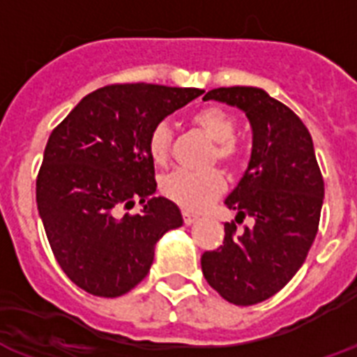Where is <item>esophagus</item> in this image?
<instances>
[{
	"label": "esophagus",
	"instance_id": "esophagus-1",
	"mask_svg": "<svg viewBox=\"0 0 357 357\" xmlns=\"http://www.w3.org/2000/svg\"><path fill=\"white\" fill-rule=\"evenodd\" d=\"M196 220H197V215H194L192 212L183 211V221H185V225H192Z\"/></svg>",
	"mask_w": 357,
	"mask_h": 357
}]
</instances>
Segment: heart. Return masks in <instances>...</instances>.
Masks as SVG:
<instances>
[{"label": "heart", "mask_w": 357, "mask_h": 357, "mask_svg": "<svg viewBox=\"0 0 357 357\" xmlns=\"http://www.w3.org/2000/svg\"><path fill=\"white\" fill-rule=\"evenodd\" d=\"M192 123L202 128L206 136L215 142L214 158L225 165H236L239 158L234 143L236 119L221 107H205L192 116ZM172 130L167 123H158L149 134V155L155 165H163L170 155ZM225 178L220 170L190 172V170H172L160 181V190L167 199L190 212H202L223 194Z\"/></svg>", "instance_id": "obj_1"}]
</instances>
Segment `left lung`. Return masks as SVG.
Here are the masks:
<instances>
[{
	"instance_id": "obj_1",
	"label": "left lung",
	"mask_w": 357,
	"mask_h": 357,
	"mask_svg": "<svg viewBox=\"0 0 357 357\" xmlns=\"http://www.w3.org/2000/svg\"><path fill=\"white\" fill-rule=\"evenodd\" d=\"M203 100L243 110L252 127V152L243 178L227 196L236 221L252 227L236 234L225 223L218 250L202 256L208 285L229 303L272 298L301 268L317 234L325 185L308 128L292 110L257 86L214 89Z\"/></svg>"
}]
</instances>
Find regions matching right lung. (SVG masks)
Here are the masks:
<instances>
[{
	"label": "right lung",
	"mask_w": 357,
	"mask_h": 357,
	"mask_svg": "<svg viewBox=\"0 0 357 357\" xmlns=\"http://www.w3.org/2000/svg\"><path fill=\"white\" fill-rule=\"evenodd\" d=\"M199 89L125 83L85 96L50 134L36 202L50 248L79 289L118 298L149 274L155 243L183 225L178 205L154 197L149 134ZM139 201L142 215L121 216Z\"/></svg>",
	"instance_id": "add662e5"
}]
</instances>
